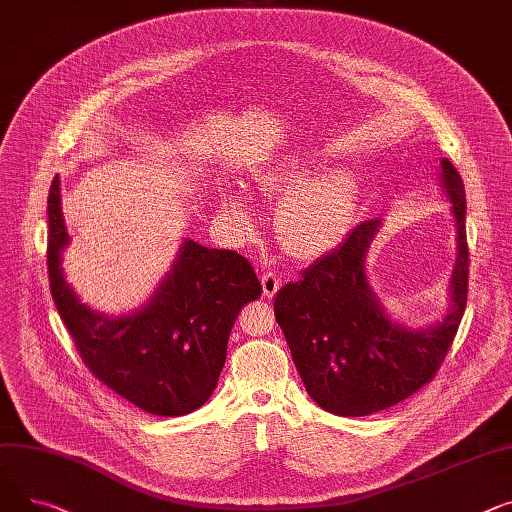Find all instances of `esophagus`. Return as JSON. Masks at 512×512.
Instances as JSON below:
<instances>
[{"mask_svg": "<svg viewBox=\"0 0 512 512\" xmlns=\"http://www.w3.org/2000/svg\"><path fill=\"white\" fill-rule=\"evenodd\" d=\"M260 283H262V291H264L266 297H275L277 291H279V287H281V279H279V275H275V273H264L262 279H260Z\"/></svg>", "mask_w": 512, "mask_h": 512, "instance_id": "esophagus-1", "label": "esophagus"}]
</instances>
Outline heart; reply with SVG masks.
<instances>
[{
    "mask_svg": "<svg viewBox=\"0 0 512 512\" xmlns=\"http://www.w3.org/2000/svg\"><path fill=\"white\" fill-rule=\"evenodd\" d=\"M304 155H289L279 163L256 169L254 184L268 196H281L275 210V231L281 246L299 260H314L333 250L347 235L359 198V182L351 171L333 169L314 175ZM225 213L248 221L246 196L225 190Z\"/></svg>",
    "mask_w": 512,
    "mask_h": 512,
    "instance_id": "1",
    "label": "heart"
}]
</instances>
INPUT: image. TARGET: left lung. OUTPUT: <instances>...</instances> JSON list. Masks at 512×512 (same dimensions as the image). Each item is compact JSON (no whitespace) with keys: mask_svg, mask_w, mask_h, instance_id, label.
Wrapping results in <instances>:
<instances>
[{"mask_svg":"<svg viewBox=\"0 0 512 512\" xmlns=\"http://www.w3.org/2000/svg\"><path fill=\"white\" fill-rule=\"evenodd\" d=\"M442 186L457 219L453 306L428 330H407L382 312L366 279V252L380 221L359 223L345 242L302 270L275 297L295 368L308 395L326 411L362 417L409 399L432 382L453 345L467 306L469 248L465 233V186L459 171L442 159Z\"/></svg>","mask_w":512,"mask_h":512,"instance_id":"1","label":"left lung"}]
</instances>
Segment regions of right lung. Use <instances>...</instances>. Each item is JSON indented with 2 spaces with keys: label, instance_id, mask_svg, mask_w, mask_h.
Listing matches in <instances>:
<instances>
[{
  "label": "right lung",
  "instance_id": "obj_1",
  "mask_svg": "<svg viewBox=\"0 0 512 512\" xmlns=\"http://www.w3.org/2000/svg\"><path fill=\"white\" fill-rule=\"evenodd\" d=\"M47 219L51 295L84 366L113 393L153 415L177 417L202 407L219 382L239 310L262 293L252 264L233 250H210L188 239L142 310L107 318L82 306L64 279L68 233L57 175Z\"/></svg>",
  "mask_w": 512,
  "mask_h": 512
}]
</instances>
